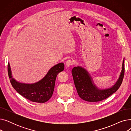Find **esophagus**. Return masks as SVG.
I'll return each mask as SVG.
<instances>
[{
  "mask_svg": "<svg viewBox=\"0 0 131 131\" xmlns=\"http://www.w3.org/2000/svg\"><path fill=\"white\" fill-rule=\"evenodd\" d=\"M74 61L71 59H68L66 62V66L67 67H70V66L73 65Z\"/></svg>",
  "mask_w": 131,
  "mask_h": 131,
  "instance_id": "1",
  "label": "esophagus"
}]
</instances>
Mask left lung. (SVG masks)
<instances>
[{
	"label": "left lung",
	"instance_id": "obj_1",
	"mask_svg": "<svg viewBox=\"0 0 131 131\" xmlns=\"http://www.w3.org/2000/svg\"><path fill=\"white\" fill-rule=\"evenodd\" d=\"M124 60L122 65V70L119 79L111 88L106 90H99L92 83V79L87 71L81 67H75L72 74L74 84L79 97L89 102H98L104 100L115 93L119 88L124 76Z\"/></svg>",
	"mask_w": 131,
	"mask_h": 131
}]
</instances>
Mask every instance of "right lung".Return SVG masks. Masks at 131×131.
<instances>
[{"instance_id": "obj_1", "label": "right lung", "mask_w": 131, "mask_h": 131, "mask_svg": "<svg viewBox=\"0 0 131 131\" xmlns=\"http://www.w3.org/2000/svg\"><path fill=\"white\" fill-rule=\"evenodd\" d=\"M8 74L10 82L15 90L24 98L32 102L44 103L49 100L53 94L55 81L58 74L64 69L63 63L52 67L44 78L36 83L26 84L20 83L12 78L9 64L8 63Z\"/></svg>"}]
</instances>
